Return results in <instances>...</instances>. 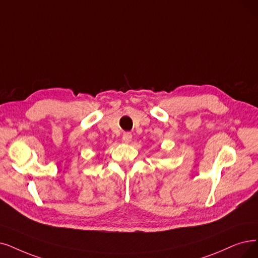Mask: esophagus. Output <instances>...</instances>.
<instances>
[{
	"mask_svg": "<svg viewBox=\"0 0 258 258\" xmlns=\"http://www.w3.org/2000/svg\"><path fill=\"white\" fill-rule=\"evenodd\" d=\"M131 140H132V135H131V132H125L122 135V142H125V143H130L131 142Z\"/></svg>",
	"mask_w": 258,
	"mask_h": 258,
	"instance_id": "34e87169",
	"label": "esophagus"
}]
</instances>
